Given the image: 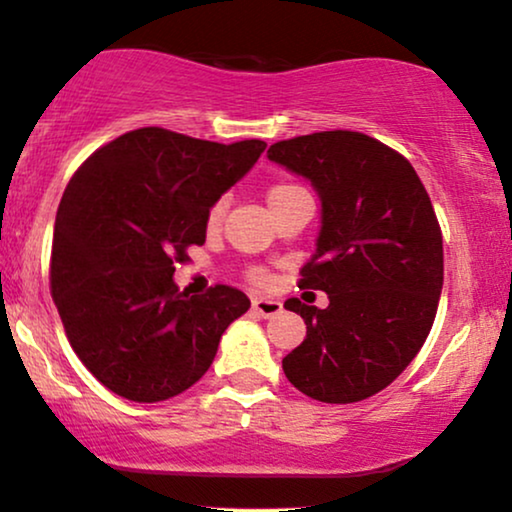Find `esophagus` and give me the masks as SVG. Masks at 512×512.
<instances>
[{"instance_id": "obj_1", "label": "esophagus", "mask_w": 512, "mask_h": 512, "mask_svg": "<svg viewBox=\"0 0 512 512\" xmlns=\"http://www.w3.org/2000/svg\"><path fill=\"white\" fill-rule=\"evenodd\" d=\"M251 310L268 319V317H275V314L282 312V303L275 298H256L254 305H251Z\"/></svg>"}]
</instances>
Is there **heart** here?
Returning a JSON list of instances; mask_svg holds the SVG:
<instances>
[{"label": "heart", "instance_id": "1", "mask_svg": "<svg viewBox=\"0 0 512 512\" xmlns=\"http://www.w3.org/2000/svg\"><path fill=\"white\" fill-rule=\"evenodd\" d=\"M298 191H303V188L296 186V184H289V181H277V184H272V186L268 188V202H270V207L279 205V202H284L286 198H291V195L298 193ZM223 214H226V200L219 198V200L214 202L212 207H209V212H207V226H209V228L219 226L221 219H223ZM249 277L254 279V282H265V279H268V275H265L263 270H251Z\"/></svg>", "mask_w": 512, "mask_h": 512}]
</instances>
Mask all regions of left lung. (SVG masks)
<instances>
[{
	"label": "left lung",
	"mask_w": 512,
	"mask_h": 512,
	"mask_svg": "<svg viewBox=\"0 0 512 512\" xmlns=\"http://www.w3.org/2000/svg\"><path fill=\"white\" fill-rule=\"evenodd\" d=\"M268 158L310 179L321 198L317 251L289 298L307 335L282 368L321 403H356L389 387L422 349L443 291V233L415 167L387 144L326 130L272 144Z\"/></svg>",
	"instance_id": "left-lung-1"
}]
</instances>
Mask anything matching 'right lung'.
<instances>
[{
    "label": "right lung",
    "instance_id": "1",
    "mask_svg": "<svg viewBox=\"0 0 512 512\" xmlns=\"http://www.w3.org/2000/svg\"><path fill=\"white\" fill-rule=\"evenodd\" d=\"M265 151L139 128L69 179L53 230L51 296L83 366L114 394L158 403L193 387L249 298L216 284L188 296L174 263L205 244L207 212Z\"/></svg>",
    "mask_w": 512,
    "mask_h": 512
}]
</instances>
